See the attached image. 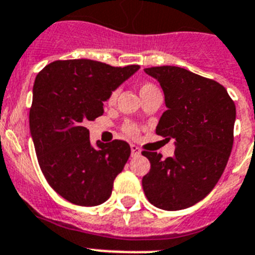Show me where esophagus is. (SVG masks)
Masks as SVG:
<instances>
[{
	"instance_id": "34e87169",
	"label": "esophagus",
	"mask_w": 255,
	"mask_h": 255,
	"mask_svg": "<svg viewBox=\"0 0 255 255\" xmlns=\"http://www.w3.org/2000/svg\"><path fill=\"white\" fill-rule=\"evenodd\" d=\"M130 153H132L133 157H136V156L141 155V151H139V148L137 147L136 144H130Z\"/></svg>"
}]
</instances>
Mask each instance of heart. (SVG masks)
I'll return each instance as SVG.
<instances>
[{"label": "heart", "mask_w": 255, "mask_h": 255, "mask_svg": "<svg viewBox=\"0 0 255 255\" xmlns=\"http://www.w3.org/2000/svg\"><path fill=\"white\" fill-rule=\"evenodd\" d=\"M156 89L157 88H156L153 84H151V82H143V84H141V86H139V95H141V98H143L144 95H147V94H150L151 91L156 90ZM117 96H118V90L111 91L107 98V104L113 105L117 100ZM122 128H123V130L127 133L128 136H130V137H136L137 134H138V127H137L134 123L126 122L125 125H123Z\"/></svg>", "instance_id": "heart-1"}]
</instances>
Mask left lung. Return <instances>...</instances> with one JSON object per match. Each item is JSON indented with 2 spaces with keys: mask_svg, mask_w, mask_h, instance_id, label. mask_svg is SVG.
Instances as JSON below:
<instances>
[{
  "mask_svg": "<svg viewBox=\"0 0 255 255\" xmlns=\"http://www.w3.org/2000/svg\"><path fill=\"white\" fill-rule=\"evenodd\" d=\"M160 82L166 111L156 134L175 139L173 157L143 151L151 169L142 178L155 207L184 210L205 198L217 184L234 143L236 108L226 89L175 66L144 68Z\"/></svg>",
  "mask_w": 255,
  "mask_h": 255,
  "instance_id": "1",
  "label": "left lung"
}]
</instances>
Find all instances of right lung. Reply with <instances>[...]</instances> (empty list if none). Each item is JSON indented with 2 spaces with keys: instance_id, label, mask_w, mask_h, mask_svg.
Masks as SVG:
<instances>
[{
  "instance_id": "obj_1",
  "label": "right lung",
  "mask_w": 255,
  "mask_h": 255,
  "mask_svg": "<svg viewBox=\"0 0 255 255\" xmlns=\"http://www.w3.org/2000/svg\"><path fill=\"white\" fill-rule=\"evenodd\" d=\"M138 68L67 59L52 62L36 76L29 125L39 166L48 184L73 205L104 203L129 157V144L121 139L94 147L86 125L103 116L109 93Z\"/></svg>"
}]
</instances>
